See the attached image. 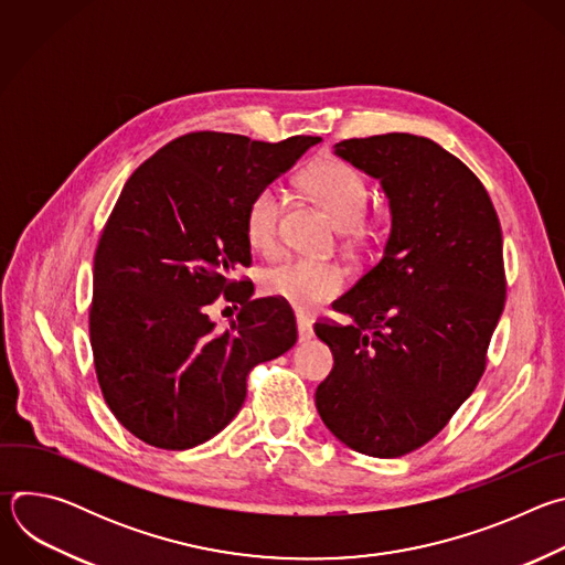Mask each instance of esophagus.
<instances>
[{
    "label": "esophagus",
    "instance_id": "1",
    "mask_svg": "<svg viewBox=\"0 0 565 565\" xmlns=\"http://www.w3.org/2000/svg\"><path fill=\"white\" fill-rule=\"evenodd\" d=\"M297 331H299V342H308L312 338V321L308 315L297 312Z\"/></svg>",
    "mask_w": 565,
    "mask_h": 565
}]
</instances>
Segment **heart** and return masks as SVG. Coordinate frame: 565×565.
Returning <instances> with one entry per match:
<instances>
[{"label": "heart", "mask_w": 565, "mask_h": 565, "mask_svg": "<svg viewBox=\"0 0 565 565\" xmlns=\"http://www.w3.org/2000/svg\"><path fill=\"white\" fill-rule=\"evenodd\" d=\"M310 192L327 207L333 221L349 230L355 227L369 205V185L358 170L340 160H327L315 166L308 177ZM284 188L279 183L264 185L250 201L246 227L253 246L270 253L279 241V221L284 212ZM347 281V273L335 262L295 257L277 264L264 277L268 295L288 301L299 310H308L319 301L335 297Z\"/></svg>", "instance_id": "obj_1"}]
</instances>
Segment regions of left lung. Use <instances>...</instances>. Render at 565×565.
Masks as SVG:
<instances>
[{
  "instance_id": "left-lung-1",
  "label": "left lung",
  "mask_w": 565,
  "mask_h": 565,
  "mask_svg": "<svg viewBox=\"0 0 565 565\" xmlns=\"http://www.w3.org/2000/svg\"><path fill=\"white\" fill-rule=\"evenodd\" d=\"M335 153L380 181L391 234L333 303L351 324H315L335 360L315 405L347 447L397 458L429 443L486 371L505 306L501 223L476 174L429 138H351Z\"/></svg>"
}]
</instances>
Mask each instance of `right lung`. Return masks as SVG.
Instances as JSON below:
<instances>
[{"label": "right lung", "mask_w": 565, "mask_h": 565, "mask_svg": "<svg viewBox=\"0 0 565 565\" xmlns=\"http://www.w3.org/2000/svg\"><path fill=\"white\" fill-rule=\"evenodd\" d=\"M319 140L194 131L125 183L94 257L89 335L105 402L142 443L210 440L244 405L250 369L295 347L290 306L250 299L253 281L232 273L253 264V196ZM218 294L242 303L223 334L206 315Z\"/></svg>", "instance_id": "obj_1"}]
</instances>
